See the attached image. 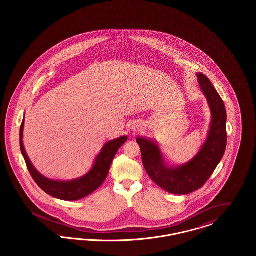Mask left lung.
<instances>
[{"label": "left lung", "instance_id": "left-lung-1", "mask_svg": "<svg viewBox=\"0 0 256 256\" xmlns=\"http://www.w3.org/2000/svg\"><path fill=\"white\" fill-rule=\"evenodd\" d=\"M198 80L210 106L212 121L206 141L194 158L182 166L170 167L156 142L143 137L136 139L148 176L159 187L176 195H187L202 188L218 166L226 148L224 104L206 76L198 74Z\"/></svg>", "mask_w": 256, "mask_h": 256}]
</instances>
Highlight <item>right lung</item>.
Returning <instances> with one entry per match:
<instances>
[{
	"label": "right lung",
	"mask_w": 256,
	"mask_h": 256,
	"mask_svg": "<svg viewBox=\"0 0 256 256\" xmlns=\"http://www.w3.org/2000/svg\"><path fill=\"white\" fill-rule=\"evenodd\" d=\"M23 130L24 120L20 128V148L30 176L45 193L63 200H78L97 190L106 180L117 150L128 140L126 136H122L108 142L98 154L91 170L80 178L64 182L45 178L32 166L23 145Z\"/></svg>",
	"instance_id": "obj_1"
}]
</instances>
